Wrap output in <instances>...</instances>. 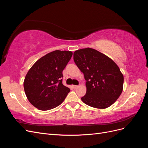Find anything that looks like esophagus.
<instances>
[{"label": "esophagus", "instance_id": "obj_1", "mask_svg": "<svg viewBox=\"0 0 148 148\" xmlns=\"http://www.w3.org/2000/svg\"><path fill=\"white\" fill-rule=\"evenodd\" d=\"M78 87V86H77V85H73V88L74 89H77Z\"/></svg>", "mask_w": 148, "mask_h": 148}]
</instances>
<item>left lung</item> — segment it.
Masks as SVG:
<instances>
[{
  "instance_id": "left-lung-1",
  "label": "left lung",
  "mask_w": 148,
  "mask_h": 148,
  "mask_svg": "<svg viewBox=\"0 0 148 148\" xmlns=\"http://www.w3.org/2000/svg\"><path fill=\"white\" fill-rule=\"evenodd\" d=\"M73 60L86 81V93L82 101L100 109L112 105L123 87V75L118 65L108 56L89 47L76 51Z\"/></svg>"
}]
</instances>
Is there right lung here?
Returning a JSON list of instances; mask_svg holds the SVG:
<instances>
[{"mask_svg":"<svg viewBox=\"0 0 148 148\" xmlns=\"http://www.w3.org/2000/svg\"><path fill=\"white\" fill-rule=\"evenodd\" d=\"M72 55L71 51H52L40 58L28 70L24 90L29 102L38 109H52L65 100L70 89L62 84V71Z\"/></svg>","mask_w":148,"mask_h":148,"instance_id":"obj_1","label":"right lung"}]
</instances>
